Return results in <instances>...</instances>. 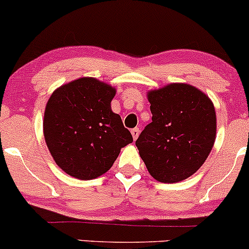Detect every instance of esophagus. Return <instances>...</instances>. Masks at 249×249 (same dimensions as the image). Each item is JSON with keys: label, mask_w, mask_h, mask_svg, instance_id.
<instances>
[{"label": "esophagus", "mask_w": 249, "mask_h": 249, "mask_svg": "<svg viewBox=\"0 0 249 249\" xmlns=\"http://www.w3.org/2000/svg\"><path fill=\"white\" fill-rule=\"evenodd\" d=\"M139 132H141V130H139L138 127H136V128H132V130H131V133H132V137H133V139H134V141H136V139L138 138V136H139Z\"/></svg>", "instance_id": "esophagus-1"}]
</instances>
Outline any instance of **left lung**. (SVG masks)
Masks as SVG:
<instances>
[{
  "label": "left lung",
  "instance_id": "1",
  "mask_svg": "<svg viewBox=\"0 0 249 249\" xmlns=\"http://www.w3.org/2000/svg\"><path fill=\"white\" fill-rule=\"evenodd\" d=\"M152 122L136 141L154 179L178 182L201 167L215 142L212 101L199 89L173 83L147 93Z\"/></svg>",
  "mask_w": 249,
  "mask_h": 249
}]
</instances>
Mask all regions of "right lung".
Instances as JSON below:
<instances>
[{"label":"right lung","mask_w":249,"mask_h":249,"mask_svg":"<svg viewBox=\"0 0 249 249\" xmlns=\"http://www.w3.org/2000/svg\"><path fill=\"white\" fill-rule=\"evenodd\" d=\"M116 89L92 77L62 85L47 103L45 142L56 164L73 178L91 180L110 170L121 148L133 142L111 110Z\"/></svg>","instance_id":"1"}]
</instances>
